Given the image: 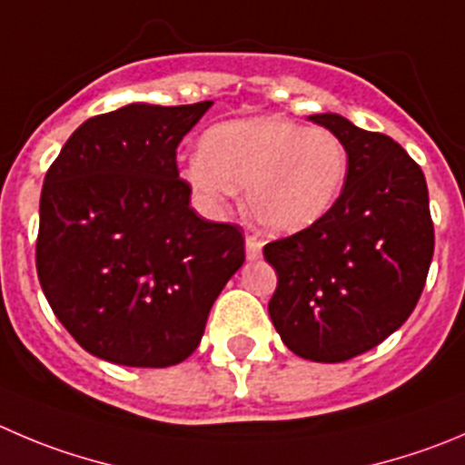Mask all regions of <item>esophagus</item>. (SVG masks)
Returning <instances> with one entry per match:
<instances>
[{
	"mask_svg": "<svg viewBox=\"0 0 465 465\" xmlns=\"http://www.w3.org/2000/svg\"><path fill=\"white\" fill-rule=\"evenodd\" d=\"M262 255V242L255 240V237H246V258L258 260Z\"/></svg>",
	"mask_w": 465,
	"mask_h": 465,
	"instance_id": "obj_1",
	"label": "esophagus"
}]
</instances>
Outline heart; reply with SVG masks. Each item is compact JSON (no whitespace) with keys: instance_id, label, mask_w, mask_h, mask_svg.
<instances>
[{"instance_id":"heart-1","label":"heart","mask_w":465,"mask_h":465,"mask_svg":"<svg viewBox=\"0 0 465 465\" xmlns=\"http://www.w3.org/2000/svg\"><path fill=\"white\" fill-rule=\"evenodd\" d=\"M180 175L207 207L225 205L246 187L251 221L269 235H294L333 210L349 154L331 130L260 116L212 127Z\"/></svg>"}]
</instances>
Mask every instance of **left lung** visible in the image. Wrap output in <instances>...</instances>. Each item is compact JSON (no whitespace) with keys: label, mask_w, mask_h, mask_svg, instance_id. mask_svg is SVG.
<instances>
[{"label":"left lung","mask_w":465,"mask_h":465,"mask_svg":"<svg viewBox=\"0 0 465 465\" xmlns=\"http://www.w3.org/2000/svg\"><path fill=\"white\" fill-rule=\"evenodd\" d=\"M311 121L340 136L349 175L324 219L264 246L278 273L269 317L296 356L342 362L409 320L434 255V223L422 169L400 143L340 114Z\"/></svg>","instance_id":"1"}]
</instances>
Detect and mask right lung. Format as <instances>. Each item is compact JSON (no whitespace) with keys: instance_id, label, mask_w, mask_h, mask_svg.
<instances>
[{"instance_id":"1","label":"right lung","mask_w":465,"mask_h":465,"mask_svg":"<svg viewBox=\"0 0 465 465\" xmlns=\"http://www.w3.org/2000/svg\"><path fill=\"white\" fill-rule=\"evenodd\" d=\"M212 103H132L88 118L45 175L38 281L93 356L169 368L192 356L212 303L244 264L237 225L189 205L175 148Z\"/></svg>"}]
</instances>
